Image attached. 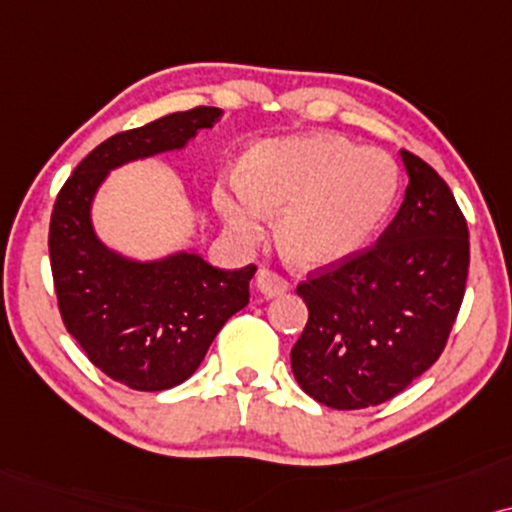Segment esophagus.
Here are the masks:
<instances>
[{
    "label": "esophagus",
    "instance_id": "1",
    "mask_svg": "<svg viewBox=\"0 0 512 512\" xmlns=\"http://www.w3.org/2000/svg\"><path fill=\"white\" fill-rule=\"evenodd\" d=\"M257 288H260L262 295L278 297V295H283L285 290H288V281H285L283 276L274 274V271L260 269V271H257Z\"/></svg>",
    "mask_w": 512,
    "mask_h": 512
}]
</instances>
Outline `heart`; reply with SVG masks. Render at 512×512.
<instances>
[{"label":"heart","instance_id":"heart-1","mask_svg":"<svg viewBox=\"0 0 512 512\" xmlns=\"http://www.w3.org/2000/svg\"><path fill=\"white\" fill-rule=\"evenodd\" d=\"M391 156L337 135L267 140L241 163L234 189L217 187V213L245 245L278 217V243L297 267H330L377 234L398 196Z\"/></svg>","mask_w":512,"mask_h":512}]
</instances>
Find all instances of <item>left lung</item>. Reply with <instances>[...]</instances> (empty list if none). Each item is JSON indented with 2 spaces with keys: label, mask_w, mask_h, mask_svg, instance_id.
Here are the masks:
<instances>
[{
  "label": "left lung",
  "mask_w": 512,
  "mask_h": 512,
  "mask_svg": "<svg viewBox=\"0 0 512 512\" xmlns=\"http://www.w3.org/2000/svg\"><path fill=\"white\" fill-rule=\"evenodd\" d=\"M400 156L410 185L377 243L297 285L309 320L292 374L332 410L381 405L421 377L445 351L466 292V217L426 161Z\"/></svg>",
  "instance_id": "8db88e82"
}]
</instances>
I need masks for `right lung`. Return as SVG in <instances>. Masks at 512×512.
<instances>
[{
    "mask_svg": "<svg viewBox=\"0 0 512 512\" xmlns=\"http://www.w3.org/2000/svg\"><path fill=\"white\" fill-rule=\"evenodd\" d=\"M220 117L217 107H194L112 135L74 168L53 206L49 252L63 323L98 370L135 391L192 377L222 325L248 304L257 267L224 271L187 250L128 260L95 236L93 199L109 170L185 149Z\"/></svg>",
    "mask_w": 512,
    "mask_h": 512,
    "instance_id": "obj_1",
    "label": "right lung"
}]
</instances>
